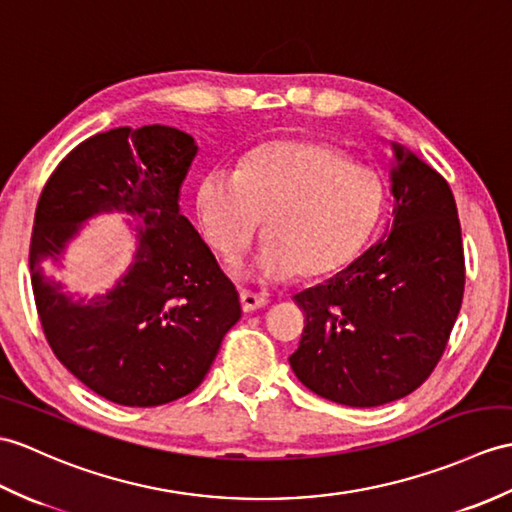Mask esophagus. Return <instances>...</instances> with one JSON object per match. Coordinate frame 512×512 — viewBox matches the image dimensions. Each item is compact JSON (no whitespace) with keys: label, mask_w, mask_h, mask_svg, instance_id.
<instances>
[{"label":"esophagus","mask_w":512,"mask_h":512,"mask_svg":"<svg viewBox=\"0 0 512 512\" xmlns=\"http://www.w3.org/2000/svg\"><path fill=\"white\" fill-rule=\"evenodd\" d=\"M240 301H242V310L244 312H255L259 307H264L268 301L264 294H255L251 290H242L240 292Z\"/></svg>","instance_id":"1"}]
</instances>
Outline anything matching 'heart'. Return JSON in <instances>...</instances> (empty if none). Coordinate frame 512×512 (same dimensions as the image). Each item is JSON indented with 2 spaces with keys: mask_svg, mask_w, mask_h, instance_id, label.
Segmentation results:
<instances>
[{
  "mask_svg": "<svg viewBox=\"0 0 512 512\" xmlns=\"http://www.w3.org/2000/svg\"><path fill=\"white\" fill-rule=\"evenodd\" d=\"M384 183L366 165L314 139H275L248 152L237 174L209 172L198 187L202 233L233 259L266 218V244L248 275L266 281L325 277L342 268L373 233Z\"/></svg>",
  "mask_w": 512,
  "mask_h": 512,
  "instance_id": "heart-1",
  "label": "heart"
}]
</instances>
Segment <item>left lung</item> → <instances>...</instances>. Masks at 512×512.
<instances>
[{
	"label": "left lung",
	"instance_id": "left-lung-1",
	"mask_svg": "<svg viewBox=\"0 0 512 512\" xmlns=\"http://www.w3.org/2000/svg\"><path fill=\"white\" fill-rule=\"evenodd\" d=\"M392 150V231L338 275L294 296L305 314L290 355L294 375L351 408L397 401L432 375L465 292L454 194L412 152Z\"/></svg>",
	"mask_w": 512,
	"mask_h": 512
}]
</instances>
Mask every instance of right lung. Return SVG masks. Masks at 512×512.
Here are the masks:
<instances>
[{
  "mask_svg": "<svg viewBox=\"0 0 512 512\" xmlns=\"http://www.w3.org/2000/svg\"><path fill=\"white\" fill-rule=\"evenodd\" d=\"M198 152L192 135L152 124L82 141L47 178L30 240L43 334L82 384L120 406L152 408L200 386L240 320V294L178 211ZM140 216L136 261L111 292L74 302L51 279L79 222L100 210Z\"/></svg>",
  "mask_w": 512,
  "mask_h": 512,
  "instance_id": "obj_1",
  "label": "right lung"
}]
</instances>
